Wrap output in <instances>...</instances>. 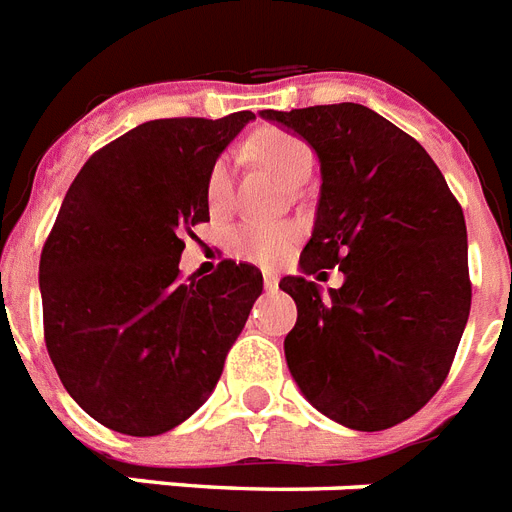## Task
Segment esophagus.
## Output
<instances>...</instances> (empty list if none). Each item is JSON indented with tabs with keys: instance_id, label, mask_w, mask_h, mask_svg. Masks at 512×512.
Segmentation results:
<instances>
[{
	"instance_id": "1",
	"label": "esophagus",
	"mask_w": 512,
	"mask_h": 512,
	"mask_svg": "<svg viewBox=\"0 0 512 512\" xmlns=\"http://www.w3.org/2000/svg\"><path fill=\"white\" fill-rule=\"evenodd\" d=\"M263 284H265V289H268V292L278 289V273H273V270H265Z\"/></svg>"
}]
</instances>
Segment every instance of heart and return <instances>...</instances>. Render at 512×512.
<instances>
[{
	"mask_svg": "<svg viewBox=\"0 0 512 512\" xmlns=\"http://www.w3.org/2000/svg\"><path fill=\"white\" fill-rule=\"evenodd\" d=\"M247 155L273 170L286 184H305L315 168V152L310 141L286 128H260L249 136ZM205 199L210 213H226L234 199V178L226 157L210 165L205 178ZM299 239V228L292 223H242L231 234V252L239 260L255 265L281 263Z\"/></svg>",
	"mask_w": 512,
	"mask_h": 512,
	"instance_id": "heart-1",
	"label": "heart"
}]
</instances>
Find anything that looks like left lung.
Here are the masks:
<instances>
[{"label":"left lung","mask_w":512,"mask_h":512,"mask_svg":"<svg viewBox=\"0 0 512 512\" xmlns=\"http://www.w3.org/2000/svg\"><path fill=\"white\" fill-rule=\"evenodd\" d=\"M321 157V202L299 265L281 278L297 302L284 342L302 394L357 431L407 421L439 392L471 313L463 207L429 152L355 102L263 110ZM340 265L321 298L313 272Z\"/></svg>","instance_id":"8db88e82"}]
</instances>
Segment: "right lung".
Returning <instances> with one entry per match:
<instances>
[{
    "instance_id": "obj_1",
    "label": "right lung",
    "mask_w": 512,
    "mask_h": 512,
    "mask_svg": "<svg viewBox=\"0 0 512 512\" xmlns=\"http://www.w3.org/2000/svg\"><path fill=\"white\" fill-rule=\"evenodd\" d=\"M255 118L141 123L86 160L41 249L44 342L62 386L102 426L157 436L218 384L263 276L220 260L181 276L184 236L210 220L207 170Z\"/></svg>"
}]
</instances>
